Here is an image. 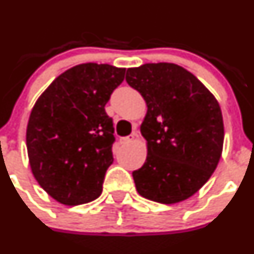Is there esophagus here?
<instances>
[{"instance_id": "esophagus-1", "label": "esophagus", "mask_w": 254, "mask_h": 254, "mask_svg": "<svg viewBox=\"0 0 254 254\" xmlns=\"http://www.w3.org/2000/svg\"><path fill=\"white\" fill-rule=\"evenodd\" d=\"M135 136H136V134H131V135H129V136L122 137V139H120V143H123V145H127V143L132 142V140L135 139Z\"/></svg>"}]
</instances>
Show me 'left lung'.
<instances>
[{"label": "left lung", "instance_id": "8db88e82", "mask_svg": "<svg viewBox=\"0 0 254 254\" xmlns=\"http://www.w3.org/2000/svg\"><path fill=\"white\" fill-rule=\"evenodd\" d=\"M125 79L147 106L140 127L147 157L132 172L137 193L162 204L190 198L209 181L221 157L225 132L219 102L176 64L130 67Z\"/></svg>", "mask_w": 254, "mask_h": 254}]
</instances>
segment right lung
<instances>
[{
	"label": "right lung",
	"mask_w": 254,
	"mask_h": 254,
	"mask_svg": "<svg viewBox=\"0 0 254 254\" xmlns=\"http://www.w3.org/2000/svg\"><path fill=\"white\" fill-rule=\"evenodd\" d=\"M124 76L123 67L81 64L58 76L35 102L25 136L30 170L59 203L79 205L102 194L115 140L104 107Z\"/></svg>",
	"instance_id": "add662e5"
}]
</instances>
